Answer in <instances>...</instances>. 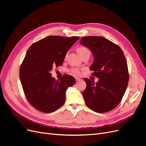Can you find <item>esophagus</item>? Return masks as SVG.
<instances>
[{
  "mask_svg": "<svg viewBox=\"0 0 146 146\" xmlns=\"http://www.w3.org/2000/svg\"><path fill=\"white\" fill-rule=\"evenodd\" d=\"M75 79H76V81H80V80H81V79L79 78H78V77H76V78H75Z\"/></svg>",
  "mask_w": 146,
  "mask_h": 146,
  "instance_id": "obj_1",
  "label": "esophagus"
}]
</instances>
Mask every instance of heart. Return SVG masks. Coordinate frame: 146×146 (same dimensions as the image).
I'll return each instance as SVG.
<instances>
[{
	"label": "heart",
	"instance_id": "obj_1",
	"mask_svg": "<svg viewBox=\"0 0 146 146\" xmlns=\"http://www.w3.org/2000/svg\"><path fill=\"white\" fill-rule=\"evenodd\" d=\"M77 51L78 54H79V56H81L82 54H84V53H90V51H89L88 49L86 48V47H79L77 49ZM72 72L74 74H80L81 72H80V70L78 68H73L72 69Z\"/></svg>",
	"mask_w": 146,
	"mask_h": 146
}]
</instances>
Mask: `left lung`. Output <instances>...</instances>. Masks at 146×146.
<instances>
[{
	"label": "left lung",
	"instance_id": "8db88e82",
	"mask_svg": "<svg viewBox=\"0 0 146 146\" xmlns=\"http://www.w3.org/2000/svg\"><path fill=\"white\" fill-rule=\"evenodd\" d=\"M80 44L93 55L90 70L98 82L84 78L87 87L82 93L86 104L98 113L109 111L119 104L127 87L129 72L123 51L102 36L82 37Z\"/></svg>",
	"mask_w": 146,
	"mask_h": 146
}]
</instances>
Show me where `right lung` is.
Masks as SVG:
<instances>
[{
	"instance_id": "1",
	"label": "right lung",
	"mask_w": 146,
	"mask_h": 146,
	"mask_svg": "<svg viewBox=\"0 0 146 146\" xmlns=\"http://www.w3.org/2000/svg\"><path fill=\"white\" fill-rule=\"evenodd\" d=\"M79 37L50 36L28 50L21 66L19 76L27 100L36 109L51 113L62 106L65 92L75 84L73 76L65 74L59 81L51 76L53 67L62 65L65 56Z\"/></svg>"
}]
</instances>
